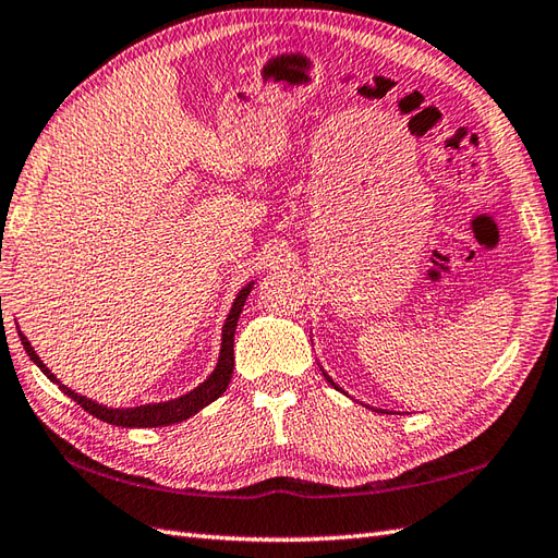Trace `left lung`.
<instances>
[{"instance_id":"left-lung-1","label":"left lung","mask_w":558,"mask_h":558,"mask_svg":"<svg viewBox=\"0 0 558 558\" xmlns=\"http://www.w3.org/2000/svg\"><path fill=\"white\" fill-rule=\"evenodd\" d=\"M325 377H327V381H329V384H331V387H333V389H339V387H337V384H333V379H331V377H329V375H327V373H325Z\"/></svg>"}]
</instances>
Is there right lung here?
<instances>
[{
	"label": "right lung",
	"mask_w": 558,
	"mask_h": 558,
	"mask_svg": "<svg viewBox=\"0 0 558 558\" xmlns=\"http://www.w3.org/2000/svg\"><path fill=\"white\" fill-rule=\"evenodd\" d=\"M251 289H253V283L243 287L236 295V301H233V305H231V313L225 322V331H221V351H219V363L215 367V373L209 375L201 384V387L193 389L191 393H185V396H181V399H174V401H165V403H147V405H138V408H107V405L85 399V396L71 391L52 373H49V367H45L40 355L33 351L31 341L23 337V333H19V337H21L23 349H26V353L31 355V361L43 369L47 379H52L57 387L69 396V399L76 401L81 408H85V411L95 415L97 420H105V423L119 425V427H165V425L181 423V420L195 415L197 411H203L205 405H209L227 391L229 381H231V373H233V333H236L239 317H241V311H243Z\"/></svg>",
	"instance_id": "1"
}]
</instances>
